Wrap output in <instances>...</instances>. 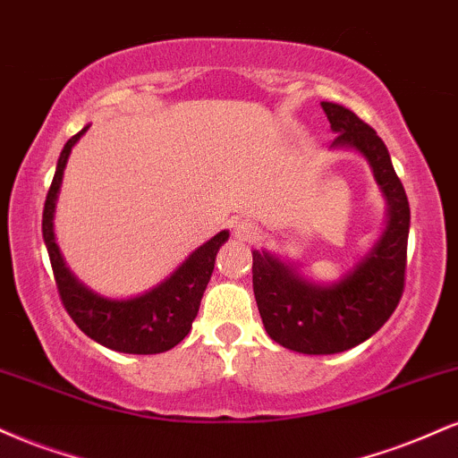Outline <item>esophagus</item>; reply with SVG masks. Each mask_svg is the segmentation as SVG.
<instances>
[{"instance_id": "34e87169", "label": "esophagus", "mask_w": 458, "mask_h": 458, "mask_svg": "<svg viewBox=\"0 0 458 458\" xmlns=\"http://www.w3.org/2000/svg\"><path fill=\"white\" fill-rule=\"evenodd\" d=\"M234 234L239 236V239H256V234H259V230H256L254 224L250 222H239L234 225Z\"/></svg>"}]
</instances>
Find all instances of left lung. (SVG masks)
Listing matches in <instances>:
<instances>
[{
	"instance_id": "8db88e82",
	"label": "left lung",
	"mask_w": 458,
	"mask_h": 458,
	"mask_svg": "<svg viewBox=\"0 0 458 458\" xmlns=\"http://www.w3.org/2000/svg\"><path fill=\"white\" fill-rule=\"evenodd\" d=\"M335 140L331 148H351L370 163L387 199V224L372 250L338 282L317 284L269 251L254 250L251 282L267 334L284 349L331 355L353 349L392 317L404 288L409 202L390 152L377 131L338 103H320Z\"/></svg>"
}]
</instances>
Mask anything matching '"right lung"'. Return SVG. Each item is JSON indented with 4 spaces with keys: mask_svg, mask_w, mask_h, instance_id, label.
Wrapping results in <instances>:
<instances>
[{
    "mask_svg": "<svg viewBox=\"0 0 458 458\" xmlns=\"http://www.w3.org/2000/svg\"><path fill=\"white\" fill-rule=\"evenodd\" d=\"M88 129L90 127H83L64 144L57 159L54 182L45 199L43 239L49 251L51 267H54L57 293L68 317L75 320L77 327L90 335L94 343L118 353H163V351L174 349L191 329L193 318L198 317L199 301L215 269V256L230 234L228 230L215 234L211 241L191 251L185 262L178 265L174 273H170V277L138 297L109 299L83 286L62 259L54 234V215L66 161L72 146L81 140Z\"/></svg>",
    "mask_w": 458,
    "mask_h": 458,
    "instance_id": "add662e5",
    "label": "right lung"
}]
</instances>
